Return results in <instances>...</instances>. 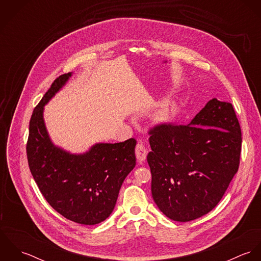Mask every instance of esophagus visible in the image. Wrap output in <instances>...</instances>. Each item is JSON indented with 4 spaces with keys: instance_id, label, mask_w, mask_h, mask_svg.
<instances>
[{
    "instance_id": "esophagus-1",
    "label": "esophagus",
    "mask_w": 261,
    "mask_h": 261,
    "mask_svg": "<svg viewBox=\"0 0 261 261\" xmlns=\"http://www.w3.org/2000/svg\"><path fill=\"white\" fill-rule=\"evenodd\" d=\"M147 149L143 144H138L136 147V155L139 161H145L147 158Z\"/></svg>"
}]
</instances>
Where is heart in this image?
Instances as JSON below:
<instances>
[{
  "mask_svg": "<svg viewBox=\"0 0 261 261\" xmlns=\"http://www.w3.org/2000/svg\"><path fill=\"white\" fill-rule=\"evenodd\" d=\"M171 113H172V110L170 109V107L164 106V107H162V108L156 112V116H158L160 119H167L168 117H170Z\"/></svg>",
  "mask_w": 261,
  "mask_h": 261,
  "instance_id": "b5f03b06",
  "label": "heart"
}]
</instances>
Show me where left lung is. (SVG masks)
<instances>
[{
    "label": "left lung",
    "instance_id": "8db88e82",
    "mask_svg": "<svg viewBox=\"0 0 261 261\" xmlns=\"http://www.w3.org/2000/svg\"><path fill=\"white\" fill-rule=\"evenodd\" d=\"M151 195L170 219L188 222L216 207L238 171L241 128L233 106L211 99L187 125L149 130Z\"/></svg>",
    "mask_w": 261,
    "mask_h": 261
}]
</instances>
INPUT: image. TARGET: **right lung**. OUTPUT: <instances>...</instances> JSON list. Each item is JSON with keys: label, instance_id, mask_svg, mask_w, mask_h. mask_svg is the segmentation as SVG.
Returning <instances> with one entry per match:
<instances>
[{"label": "right lung", "instance_id": "obj_1", "mask_svg": "<svg viewBox=\"0 0 261 261\" xmlns=\"http://www.w3.org/2000/svg\"><path fill=\"white\" fill-rule=\"evenodd\" d=\"M71 73L60 75L34 109L27 159L38 188L50 206L68 220L84 225L105 221L113 211L119 189L136 166L137 141L96 144L83 154L55 147L43 120V107Z\"/></svg>", "mask_w": 261, "mask_h": 261}]
</instances>
